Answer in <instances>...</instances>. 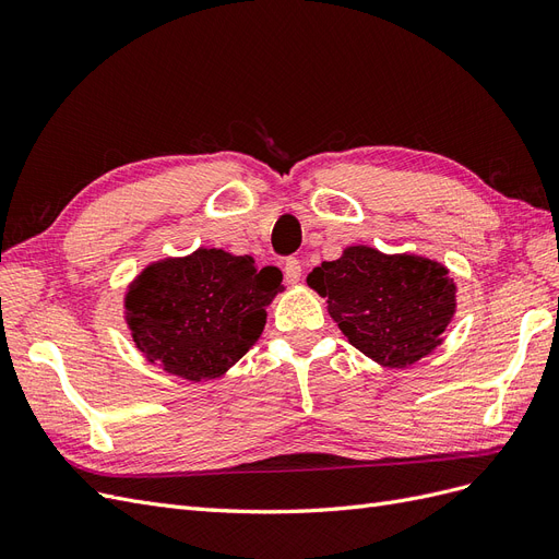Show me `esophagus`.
I'll list each match as a JSON object with an SVG mask.
<instances>
[{"label":"esophagus","instance_id":"esophagus-1","mask_svg":"<svg viewBox=\"0 0 559 559\" xmlns=\"http://www.w3.org/2000/svg\"><path fill=\"white\" fill-rule=\"evenodd\" d=\"M300 273H302L300 261L298 259H286V263H284V277H286V282L296 284L300 280Z\"/></svg>","mask_w":559,"mask_h":559}]
</instances>
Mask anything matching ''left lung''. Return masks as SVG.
<instances>
[{"instance_id": "8db88e82", "label": "left lung", "mask_w": 559, "mask_h": 559, "mask_svg": "<svg viewBox=\"0 0 559 559\" xmlns=\"http://www.w3.org/2000/svg\"><path fill=\"white\" fill-rule=\"evenodd\" d=\"M347 341L386 368H408L443 343L456 310L448 267L415 253L347 247L308 275Z\"/></svg>"}]
</instances>
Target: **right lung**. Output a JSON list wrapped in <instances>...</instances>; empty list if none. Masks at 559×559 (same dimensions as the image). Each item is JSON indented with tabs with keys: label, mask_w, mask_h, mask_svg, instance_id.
Listing matches in <instances>:
<instances>
[{
	"label": "right lung",
	"mask_w": 559,
	"mask_h": 559,
	"mask_svg": "<svg viewBox=\"0 0 559 559\" xmlns=\"http://www.w3.org/2000/svg\"><path fill=\"white\" fill-rule=\"evenodd\" d=\"M282 270L195 249L146 265L126 294V321L146 361L191 382L222 378L259 341Z\"/></svg>",
	"instance_id": "1"
}]
</instances>
